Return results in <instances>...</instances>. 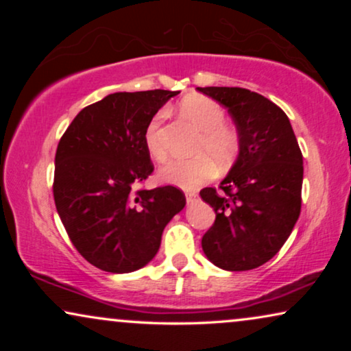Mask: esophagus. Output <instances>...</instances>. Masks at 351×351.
I'll list each match as a JSON object with an SVG mask.
<instances>
[{
  "mask_svg": "<svg viewBox=\"0 0 351 351\" xmlns=\"http://www.w3.org/2000/svg\"><path fill=\"white\" fill-rule=\"evenodd\" d=\"M185 196H186V203H193V201H196V198H198V193H196V191H186L185 193Z\"/></svg>",
  "mask_w": 351,
  "mask_h": 351,
  "instance_id": "esophagus-1",
  "label": "esophagus"
}]
</instances>
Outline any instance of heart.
<instances>
[{
    "label": "heart",
    "instance_id": "b5f03b06",
    "mask_svg": "<svg viewBox=\"0 0 351 351\" xmlns=\"http://www.w3.org/2000/svg\"><path fill=\"white\" fill-rule=\"evenodd\" d=\"M180 112L201 131L191 160H177L161 167L160 177L167 184L182 189H196L208 182L215 172V165H232L239 152V136L232 126L225 124V112L215 100L206 95L191 94L182 99ZM162 113H156L147 124L145 147L156 162L166 161L167 150L161 136Z\"/></svg>",
    "mask_w": 351,
    "mask_h": 351
}]
</instances>
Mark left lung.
Listing matches in <instances>:
<instances>
[{"label":"left lung","instance_id":"left-lung-1","mask_svg":"<svg viewBox=\"0 0 351 351\" xmlns=\"http://www.w3.org/2000/svg\"><path fill=\"white\" fill-rule=\"evenodd\" d=\"M228 108L239 153L220 191H199L215 213L201 246L214 265L252 270L282 247L300 215L304 158L289 118L263 95L243 88H196Z\"/></svg>","mask_w":351,"mask_h":351}]
</instances>
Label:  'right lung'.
I'll return each instance as SVG.
<instances>
[{"mask_svg": "<svg viewBox=\"0 0 351 351\" xmlns=\"http://www.w3.org/2000/svg\"><path fill=\"white\" fill-rule=\"evenodd\" d=\"M177 94H110L81 110L57 145V213L76 251L100 270L145 267L160 249L162 230L186 203L172 185L132 189L153 172L143 141L147 124Z\"/></svg>", "mask_w": 351, "mask_h": 351, "instance_id": "add662e5", "label": "right lung"}]
</instances>
